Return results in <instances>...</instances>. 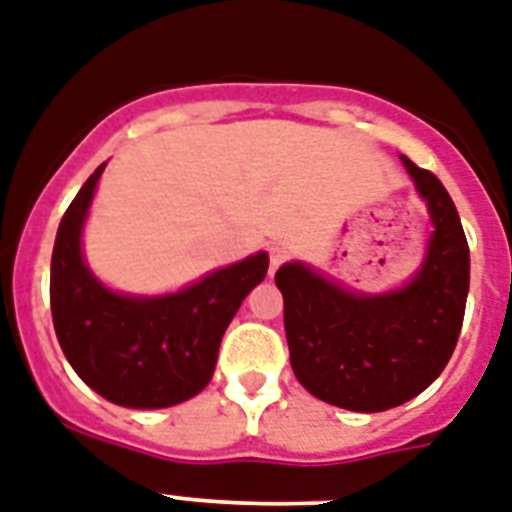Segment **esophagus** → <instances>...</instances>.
<instances>
[{"label":"esophagus","mask_w":512,"mask_h":512,"mask_svg":"<svg viewBox=\"0 0 512 512\" xmlns=\"http://www.w3.org/2000/svg\"><path fill=\"white\" fill-rule=\"evenodd\" d=\"M287 259V251L285 248H279V246H272L269 248V261H272V272L274 269H277L279 264H282V261Z\"/></svg>","instance_id":"34e87169"}]
</instances>
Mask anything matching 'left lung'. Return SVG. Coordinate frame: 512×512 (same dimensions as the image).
<instances>
[{"label":"left lung","mask_w":512,"mask_h":512,"mask_svg":"<svg viewBox=\"0 0 512 512\" xmlns=\"http://www.w3.org/2000/svg\"><path fill=\"white\" fill-rule=\"evenodd\" d=\"M425 199L432 235L404 287L362 295L300 261L274 274L285 298L295 378L316 399L349 412H386L425 391L451 360L469 295V243L438 176L401 157Z\"/></svg>","instance_id":"8db88e82"}]
</instances>
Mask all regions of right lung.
<instances>
[{
  "mask_svg": "<svg viewBox=\"0 0 512 512\" xmlns=\"http://www.w3.org/2000/svg\"><path fill=\"white\" fill-rule=\"evenodd\" d=\"M106 163L64 212L51 256V316L74 373L111 404L176 406L212 381L225 329L269 269L264 251L168 295L113 292L82 256V227Z\"/></svg>",
  "mask_w": 512,
  "mask_h": 512,
  "instance_id": "right-lung-1",
  "label": "right lung"
}]
</instances>
